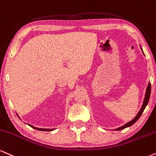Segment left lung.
Instances as JSON below:
<instances>
[{"label": "left lung", "mask_w": 156, "mask_h": 156, "mask_svg": "<svg viewBox=\"0 0 156 156\" xmlns=\"http://www.w3.org/2000/svg\"><path fill=\"white\" fill-rule=\"evenodd\" d=\"M140 48L142 51V47H140ZM142 52H143V51H142ZM143 54H144V52H143ZM151 82H149V83H148L147 87V89H146V92H145V95H144V101H143V104H142V107H141L140 110L139 111V112L137 113L136 117H135V118H133L132 120H131L130 122H128L127 123H126L125 125L120 126V127L118 128V129H115V131H119V130H122V129H126V128L130 127V126H132L133 123H135V122H136L137 120H138V119L140 118V116L142 115V112H143L144 110V109H145L146 106L147 105L148 101H149V99H150V96H151Z\"/></svg>", "instance_id": "1"}]
</instances>
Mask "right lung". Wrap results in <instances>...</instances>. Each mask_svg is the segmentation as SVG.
Listing matches in <instances>:
<instances>
[{"label": "right lung", "instance_id": "obj_1", "mask_svg": "<svg viewBox=\"0 0 156 156\" xmlns=\"http://www.w3.org/2000/svg\"><path fill=\"white\" fill-rule=\"evenodd\" d=\"M29 126H30L31 128H33V129H36V130H38V131H53V130H55L54 129H40V128H36V127H34V126H33L32 125H30V124H27Z\"/></svg>", "mask_w": 156, "mask_h": 156}]
</instances>
